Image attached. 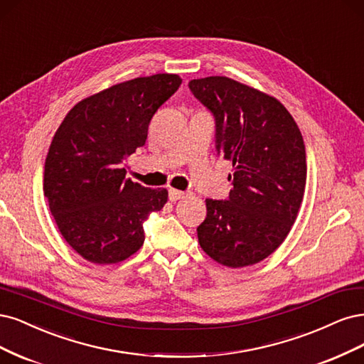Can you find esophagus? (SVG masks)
I'll use <instances>...</instances> for the list:
<instances>
[{
    "instance_id": "esophagus-1",
    "label": "esophagus",
    "mask_w": 364,
    "mask_h": 364,
    "mask_svg": "<svg viewBox=\"0 0 364 364\" xmlns=\"http://www.w3.org/2000/svg\"><path fill=\"white\" fill-rule=\"evenodd\" d=\"M186 192H181V191H177V189H169V199L172 203H175V201H178V199H183V198H186Z\"/></svg>"
}]
</instances>
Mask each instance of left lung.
I'll return each mask as SVG.
<instances>
[{"mask_svg": "<svg viewBox=\"0 0 364 364\" xmlns=\"http://www.w3.org/2000/svg\"><path fill=\"white\" fill-rule=\"evenodd\" d=\"M189 89L216 119V149L232 163L227 201L205 199L196 228L203 251L227 267L255 264L284 242L307 181L306 145L277 98L228 77L192 80Z\"/></svg>", "mask_w": 364, "mask_h": 364, "instance_id": "left-lung-1", "label": "left lung"}]
</instances>
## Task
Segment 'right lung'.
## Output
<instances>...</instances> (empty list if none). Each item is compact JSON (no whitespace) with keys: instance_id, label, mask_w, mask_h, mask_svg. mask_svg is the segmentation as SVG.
<instances>
[{"instance_id":"obj_1","label":"right lung","mask_w":364,"mask_h":364,"mask_svg":"<svg viewBox=\"0 0 364 364\" xmlns=\"http://www.w3.org/2000/svg\"><path fill=\"white\" fill-rule=\"evenodd\" d=\"M180 85L177 74L124 81L77 102L57 128L43 193L58 231L85 260L128 259L144 245V220L166 204V189L125 178L121 163L145 145L151 118Z\"/></svg>"}]
</instances>
